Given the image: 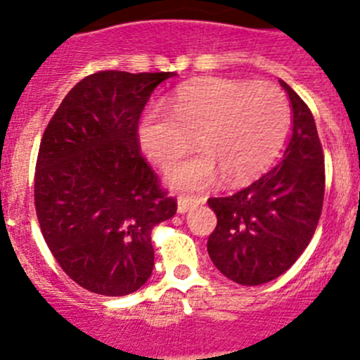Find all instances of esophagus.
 Instances as JSON below:
<instances>
[{"mask_svg":"<svg viewBox=\"0 0 360 360\" xmlns=\"http://www.w3.org/2000/svg\"><path fill=\"white\" fill-rule=\"evenodd\" d=\"M203 200L202 198H197V197H190V195H181L179 198H177V212L184 214L186 210H190L191 207L198 205V203H202Z\"/></svg>","mask_w":360,"mask_h":360,"instance_id":"obj_1","label":"esophagus"}]
</instances>
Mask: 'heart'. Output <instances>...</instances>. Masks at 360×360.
<instances>
[{"label": "heart", "instance_id": "1", "mask_svg": "<svg viewBox=\"0 0 360 360\" xmlns=\"http://www.w3.org/2000/svg\"><path fill=\"white\" fill-rule=\"evenodd\" d=\"M169 111L153 108L139 125V143L157 165H174L197 137L203 151L172 167L167 181L200 190L219 176L245 183L270 169L291 125V106L281 86L268 82L207 78L179 86Z\"/></svg>", "mask_w": 360, "mask_h": 360}]
</instances>
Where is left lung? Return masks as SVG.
<instances>
[{"mask_svg": "<svg viewBox=\"0 0 360 360\" xmlns=\"http://www.w3.org/2000/svg\"><path fill=\"white\" fill-rule=\"evenodd\" d=\"M292 106V134L281 163L244 190L209 198L217 224L207 250L217 270L242 285L281 277L317 228L326 190L324 151L310 108L281 82Z\"/></svg>", "mask_w": 360, "mask_h": 360, "instance_id": "8db88e82", "label": "left lung"}]
</instances>
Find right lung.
Returning a JSON list of instances; mask_svg holds the SVG:
<instances>
[{"label": "right lung", "mask_w": 360, "mask_h": 360, "mask_svg": "<svg viewBox=\"0 0 360 360\" xmlns=\"http://www.w3.org/2000/svg\"><path fill=\"white\" fill-rule=\"evenodd\" d=\"M174 75L94 72L69 90L43 132L36 216L59 266L90 292L125 296L146 284L151 231L177 210L139 148L141 112Z\"/></svg>", "instance_id": "right-lung-1"}]
</instances>
